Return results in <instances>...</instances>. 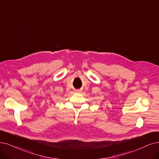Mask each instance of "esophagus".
Listing matches in <instances>:
<instances>
[{
  "mask_svg": "<svg viewBox=\"0 0 159 159\" xmlns=\"http://www.w3.org/2000/svg\"><path fill=\"white\" fill-rule=\"evenodd\" d=\"M77 92H80V90H77Z\"/></svg>",
  "mask_w": 159,
  "mask_h": 159,
  "instance_id": "esophagus-1",
  "label": "esophagus"
}]
</instances>
